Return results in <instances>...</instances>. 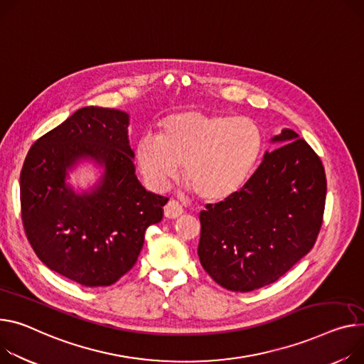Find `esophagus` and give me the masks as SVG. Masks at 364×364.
Masks as SVG:
<instances>
[{
    "label": "esophagus",
    "mask_w": 364,
    "mask_h": 364,
    "mask_svg": "<svg viewBox=\"0 0 364 364\" xmlns=\"http://www.w3.org/2000/svg\"><path fill=\"white\" fill-rule=\"evenodd\" d=\"M182 214H183V207H182V204H179L175 200H171L164 205V215L167 218H178Z\"/></svg>",
    "instance_id": "34e87169"
}]
</instances>
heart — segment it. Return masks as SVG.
Returning a JSON list of instances; mask_svg holds the SVG:
<instances>
[{
	"label": "heart",
	"mask_w": 364,
	"mask_h": 364,
	"mask_svg": "<svg viewBox=\"0 0 364 364\" xmlns=\"http://www.w3.org/2000/svg\"><path fill=\"white\" fill-rule=\"evenodd\" d=\"M262 151L264 134L255 121L185 109L164 117L157 136L139 139L135 157L153 189L169 188L182 164V176L197 198L220 203L246 183Z\"/></svg>",
	"instance_id": "obj_1"
}]
</instances>
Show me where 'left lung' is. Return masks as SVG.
<instances>
[{
  "instance_id": "8db88e82",
  "label": "left lung",
  "mask_w": 364,
  "mask_h": 364,
  "mask_svg": "<svg viewBox=\"0 0 364 364\" xmlns=\"http://www.w3.org/2000/svg\"><path fill=\"white\" fill-rule=\"evenodd\" d=\"M272 141L284 144L267 153L230 198L200 213L201 265L230 291L277 282L314 247L323 221L326 176L319 156L291 129Z\"/></svg>"
}]
</instances>
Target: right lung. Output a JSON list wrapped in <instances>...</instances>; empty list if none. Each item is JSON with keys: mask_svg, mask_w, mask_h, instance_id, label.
I'll list each match as a JSON object with an SVG mask.
<instances>
[{"mask_svg": "<svg viewBox=\"0 0 364 364\" xmlns=\"http://www.w3.org/2000/svg\"><path fill=\"white\" fill-rule=\"evenodd\" d=\"M127 128L125 112L82 107L38 138L21 167L27 240L48 268L86 287L114 284L135 265L169 201L138 182ZM86 155L105 164V176L92 194L74 196L65 171Z\"/></svg>", "mask_w": 364, "mask_h": 364, "instance_id": "1", "label": "right lung"}]
</instances>
